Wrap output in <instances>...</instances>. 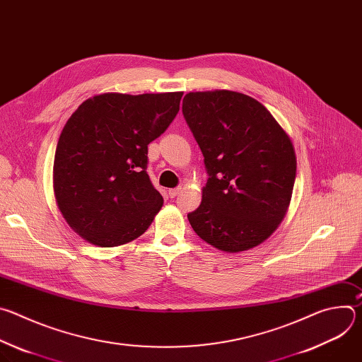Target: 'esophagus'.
<instances>
[{"instance_id":"obj_1","label":"esophagus","mask_w":362,"mask_h":362,"mask_svg":"<svg viewBox=\"0 0 362 362\" xmlns=\"http://www.w3.org/2000/svg\"><path fill=\"white\" fill-rule=\"evenodd\" d=\"M182 192V187H175V189H169V196L170 197H176L179 193Z\"/></svg>"}]
</instances>
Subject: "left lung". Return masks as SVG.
<instances>
[{"mask_svg":"<svg viewBox=\"0 0 362 362\" xmlns=\"http://www.w3.org/2000/svg\"><path fill=\"white\" fill-rule=\"evenodd\" d=\"M182 110L209 175L200 206L187 215L193 230L226 253L261 245L291 203V137L264 105L238 91L187 93Z\"/></svg>","mask_w":362,"mask_h":362,"instance_id":"left-lung-1","label":"left lung"}]
</instances>
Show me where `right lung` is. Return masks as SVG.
<instances>
[{"label":"right lung","mask_w":362,"mask_h":362,"mask_svg":"<svg viewBox=\"0 0 362 362\" xmlns=\"http://www.w3.org/2000/svg\"><path fill=\"white\" fill-rule=\"evenodd\" d=\"M182 95L105 93L67 120L54 156V196L69 226L88 243H129L162 209L146 172L147 144L173 122Z\"/></svg>","instance_id":"add662e5"}]
</instances>
